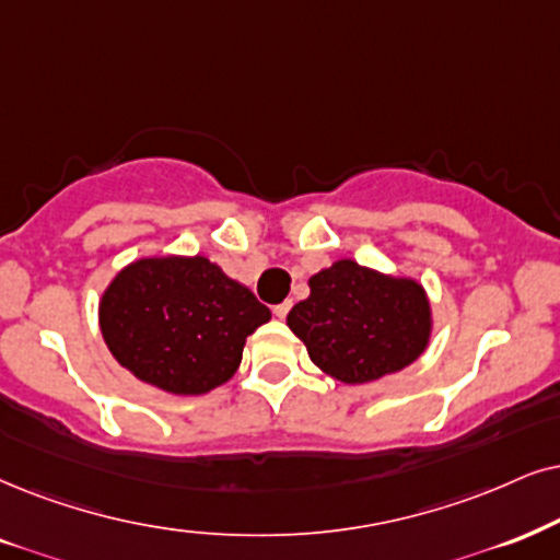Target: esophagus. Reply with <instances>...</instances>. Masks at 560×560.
I'll return each mask as SVG.
<instances>
[{
	"label": "esophagus",
	"mask_w": 560,
	"mask_h": 560,
	"mask_svg": "<svg viewBox=\"0 0 560 560\" xmlns=\"http://www.w3.org/2000/svg\"><path fill=\"white\" fill-rule=\"evenodd\" d=\"M289 310H292V300H287V302L276 304V307H273V315L279 317V320H284V317L289 315Z\"/></svg>",
	"instance_id": "1"
}]
</instances>
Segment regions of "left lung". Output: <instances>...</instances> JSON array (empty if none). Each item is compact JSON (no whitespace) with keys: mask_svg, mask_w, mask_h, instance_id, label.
I'll return each mask as SVG.
<instances>
[{"mask_svg":"<svg viewBox=\"0 0 560 560\" xmlns=\"http://www.w3.org/2000/svg\"><path fill=\"white\" fill-rule=\"evenodd\" d=\"M287 325L325 374L364 385L427 351L431 304L419 281L343 258L310 279V296L294 304Z\"/></svg>","mask_w":560,"mask_h":560,"instance_id":"left-lung-1","label":"left lung"}]
</instances>
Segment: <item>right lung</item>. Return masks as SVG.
Segmentation results:
<instances>
[{"label":"right lung","mask_w":560,"mask_h":560,"mask_svg":"<svg viewBox=\"0 0 560 560\" xmlns=\"http://www.w3.org/2000/svg\"><path fill=\"white\" fill-rule=\"evenodd\" d=\"M268 320L271 310L203 256L133 260L101 300V330L116 362L173 395L224 385L245 338Z\"/></svg>","instance_id":"add662e5"}]
</instances>
